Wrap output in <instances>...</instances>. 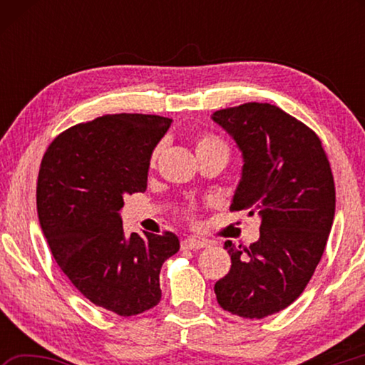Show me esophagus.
I'll return each mask as SVG.
<instances>
[{"label": "esophagus", "mask_w": 365, "mask_h": 365, "mask_svg": "<svg viewBox=\"0 0 365 365\" xmlns=\"http://www.w3.org/2000/svg\"><path fill=\"white\" fill-rule=\"evenodd\" d=\"M209 246L206 240H197V238H185L182 242V250H202Z\"/></svg>", "instance_id": "34e87169"}]
</instances>
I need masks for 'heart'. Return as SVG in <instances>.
I'll return each instance as SVG.
<instances>
[{
  "mask_svg": "<svg viewBox=\"0 0 365 365\" xmlns=\"http://www.w3.org/2000/svg\"><path fill=\"white\" fill-rule=\"evenodd\" d=\"M214 150H224L228 151V148L225 145V141L219 138L217 135H212V133H201L200 137L196 138V153H205V151H214ZM163 151V143H158L156 146L153 148V151L150 154V164L154 165L156 164V160L159 159V154ZM188 215L193 214L191 209L187 211Z\"/></svg>",
  "mask_w": 365,
  "mask_h": 365,
  "instance_id": "heart-1",
  "label": "heart"
}]
</instances>
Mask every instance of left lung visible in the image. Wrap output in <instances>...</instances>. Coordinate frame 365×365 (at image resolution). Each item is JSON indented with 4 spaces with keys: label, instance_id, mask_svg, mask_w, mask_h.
<instances>
[{
    "label": "left lung",
    "instance_id": "left-lung-1",
    "mask_svg": "<svg viewBox=\"0 0 365 365\" xmlns=\"http://www.w3.org/2000/svg\"><path fill=\"white\" fill-rule=\"evenodd\" d=\"M212 120L243 153L230 211L261 217L256 243L225 242L232 265L214 292L224 311L264 319L298 299L324 255L335 217L331 168L316 132L274 104L220 109Z\"/></svg>",
    "mask_w": 365,
    "mask_h": 365
}]
</instances>
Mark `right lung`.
Returning <instances> with one entry per match:
<instances>
[{"label": "right lung", "instance_id": "add662e5", "mask_svg": "<svg viewBox=\"0 0 365 365\" xmlns=\"http://www.w3.org/2000/svg\"><path fill=\"white\" fill-rule=\"evenodd\" d=\"M172 119L113 114L59 133L43 154L36 211L61 270L93 304L122 317L160 301L159 272L180 250L174 233L125 237L123 196L143 193L150 154Z\"/></svg>", "mask_w": 365, "mask_h": 365}]
</instances>
